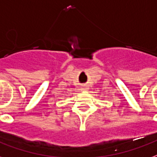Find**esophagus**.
Segmentation results:
<instances>
[{"mask_svg":"<svg viewBox=\"0 0 157 157\" xmlns=\"http://www.w3.org/2000/svg\"><path fill=\"white\" fill-rule=\"evenodd\" d=\"M82 90H83V91L89 90V86L88 85H82Z\"/></svg>","mask_w":157,"mask_h":157,"instance_id":"34e87169","label":"esophagus"}]
</instances>
